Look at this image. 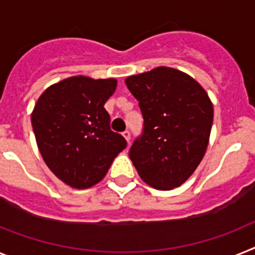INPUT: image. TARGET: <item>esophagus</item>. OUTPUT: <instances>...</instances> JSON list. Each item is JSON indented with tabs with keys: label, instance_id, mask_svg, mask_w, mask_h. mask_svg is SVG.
<instances>
[{
	"label": "esophagus",
	"instance_id": "obj_1",
	"mask_svg": "<svg viewBox=\"0 0 255 255\" xmlns=\"http://www.w3.org/2000/svg\"><path fill=\"white\" fill-rule=\"evenodd\" d=\"M123 136H124V138H126V140H127V142H128V145H129V141H131V132L128 131H124L123 132Z\"/></svg>",
	"mask_w": 255,
	"mask_h": 255
}]
</instances>
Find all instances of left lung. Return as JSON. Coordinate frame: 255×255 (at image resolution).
I'll return each mask as SVG.
<instances>
[{
  "label": "left lung",
  "instance_id": "obj_1",
  "mask_svg": "<svg viewBox=\"0 0 255 255\" xmlns=\"http://www.w3.org/2000/svg\"><path fill=\"white\" fill-rule=\"evenodd\" d=\"M144 118L129 149L138 175L160 190L176 188L193 174L209 144L214 109L205 89L170 67L126 79Z\"/></svg>",
  "mask_w": 255,
  "mask_h": 255
}]
</instances>
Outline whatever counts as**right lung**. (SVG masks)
I'll return each mask as SVG.
<instances>
[{
  "mask_svg": "<svg viewBox=\"0 0 255 255\" xmlns=\"http://www.w3.org/2000/svg\"><path fill=\"white\" fill-rule=\"evenodd\" d=\"M115 79L74 76L49 87L32 113L38 150L55 176L85 189L105 177L118 154L127 146L111 131L105 102L115 92Z\"/></svg>",
  "mask_w": 255,
  "mask_h": 255,
  "instance_id": "add662e5",
  "label": "right lung"
}]
</instances>
